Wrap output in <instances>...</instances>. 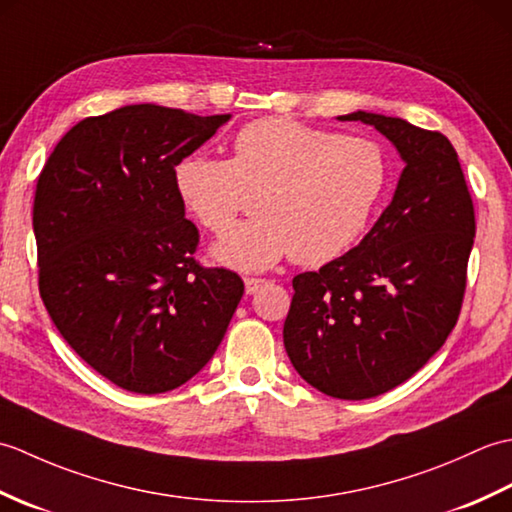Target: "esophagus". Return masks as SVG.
<instances>
[{
  "label": "esophagus",
  "mask_w": 512,
  "mask_h": 512,
  "mask_svg": "<svg viewBox=\"0 0 512 512\" xmlns=\"http://www.w3.org/2000/svg\"><path fill=\"white\" fill-rule=\"evenodd\" d=\"M266 284V279H259V277H246L244 279V288H246V295H255V292Z\"/></svg>",
  "instance_id": "1"
}]
</instances>
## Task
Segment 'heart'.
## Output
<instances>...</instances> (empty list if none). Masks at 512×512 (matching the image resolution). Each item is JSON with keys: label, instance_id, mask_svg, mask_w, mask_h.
<instances>
[{"label": "heart", "instance_id": "heart-1", "mask_svg": "<svg viewBox=\"0 0 512 512\" xmlns=\"http://www.w3.org/2000/svg\"><path fill=\"white\" fill-rule=\"evenodd\" d=\"M387 182V154L376 140L284 116L239 129L231 160L195 151L176 165L180 198L215 235L262 206L213 246L217 262L242 273L268 270L286 255L301 266L341 257L367 231Z\"/></svg>", "mask_w": 512, "mask_h": 512}]
</instances>
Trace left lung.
I'll return each mask as SVG.
<instances>
[{"mask_svg":"<svg viewBox=\"0 0 512 512\" xmlns=\"http://www.w3.org/2000/svg\"><path fill=\"white\" fill-rule=\"evenodd\" d=\"M339 121L372 125L405 169L361 244L292 279L284 345L308 385L365 400L405 383L455 328L475 213L447 136L361 110Z\"/></svg>","mask_w":512,"mask_h":512,"instance_id":"left-lung-1","label":"left lung"}]
</instances>
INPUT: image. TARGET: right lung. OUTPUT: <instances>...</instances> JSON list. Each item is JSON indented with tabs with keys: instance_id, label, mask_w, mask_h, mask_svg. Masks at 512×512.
<instances>
[{
	"instance_id": "1",
	"label": "right lung",
	"mask_w": 512,
	"mask_h": 512,
	"mask_svg": "<svg viewBox=\"0 0 512 512\" xmlns=\"http://www.w3.org/2000/svg\"><path fill=\"white\" fill-rule=\"evenodd\" d=\"M231 114L154 103L76 123L43 167L32 228L39 292L72 350L114 385L162 394L211 361L244 281L191 257L176 165Z\"/></svg>"
}]
</instances>
